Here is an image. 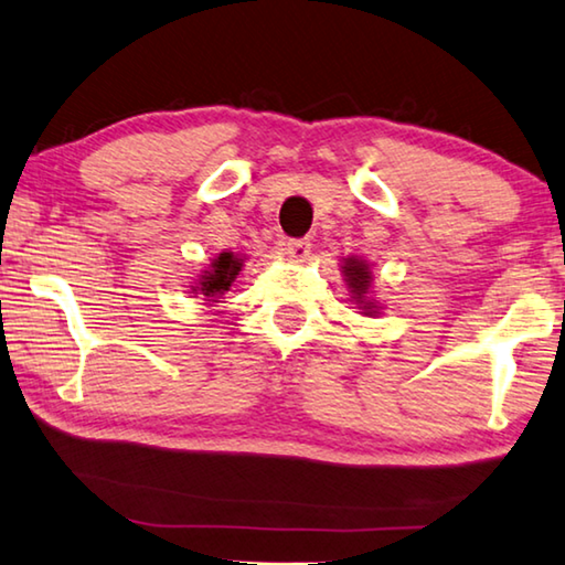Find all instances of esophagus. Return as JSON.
Masks as SVG:
<instances>
[{"mask_svg":"<svg viewBox=\"0 0 565 565\" xmlns=\"http://www.w3.org/2000/svg\"><path fill=\"white\" fill-rule=\"evenodd\" d=\"M282 255L292 263H305L310 257V243L308 239H285Z\"/></svg>","mask_w":565,"mask_h":565,"instance_id":"obj_1","label":"esophagus"}]
</instances>
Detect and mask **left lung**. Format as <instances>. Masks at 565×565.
Instances as JSON below:
<instances>
[{
	"label": "left lung",
	"instance_id": "8db88e82",
	"mask_svg": "<svg viewBox=\"0 0 565 565\" xmlns=\"http://www.w3.org/2000/svg\"><path fill=\"white\" fill-rule=\"evenodd\" d=\"M343 277L350 295L363 316H377V305L367 298L370 282H373V273H370V265L365 260H358V257H345L343 260Z\"/></svg>",
	"mask_w": 565,
	"mask_h": 565
}]
</instances>
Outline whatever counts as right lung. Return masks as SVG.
<instances>
[{"label": "right lung", "mask_w": 565, "mask_h": 565, "mask_svg": "<svg viewBox=\"0 0 565 565\" xmlns=\"http://www.w3.org/2000/svg\"><path fill=\"white\" fill-rule=\"evenodd\" d=\"M243 263L245 257H239L235 253H220L215 260L210 263L207 270H202V275H198V282L192 285V292L202 295L207 302H220L222 295L233 288L235 277L243 270Z\"/></svg>", "instance_id": "add662e5"}]
</instances>
